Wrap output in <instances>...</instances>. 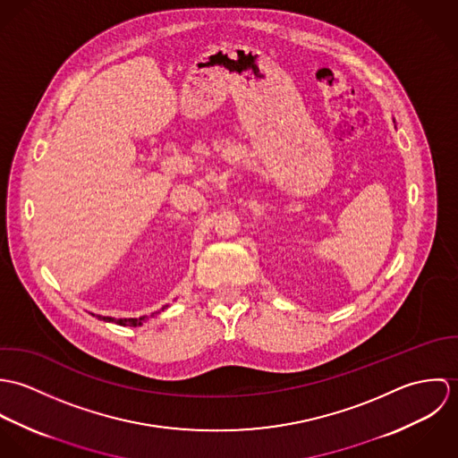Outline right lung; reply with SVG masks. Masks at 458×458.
I'll return each instance as SVG.
<instances>
[{
    "instance_id": "1",
    "label": "right lung",
    "mask_w": 458,
    "mask_h": 458,
    "mask_svg": "<svg viewBox=\"0 0 458 458\" xmlns=\"http://www.w3.org/2000/svg\"><path fill=\"white\" fill-rule=\"evenodd\" d=\"M169 305H165L162 310H165ZM91 316H95V318H98L100 321H106V323H114V325H120V327H140L142 323H146L148 321V316H140V318H123V319H116V318H109V316H98V314H93V312H89ZM158 312H153L149 318H155Z\"/></svg>"
}]
</instances>
